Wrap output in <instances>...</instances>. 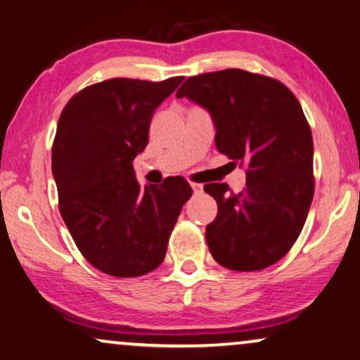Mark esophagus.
<instances>
[{"instance_id":"34e87169","label":"esophagus","mask_w":360,"mask_h":360,"mask_svg":"<svg viewBox=\"0 0 360 360\" xmlns=\"http://www.w3.org/2000/svg\"><path fill=\"white\" fill-rule=\"evenodd\" d=\"M191 188H193V191H194L195 194H198V193H200V191H202V186L198 184V183H191Z\"/></svg>"}]
</instances>
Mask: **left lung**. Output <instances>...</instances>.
<instances>
[{"label":"left lung","instance_id":"left-lung-1","mask_svg":"<svg viewBox=\"0 0 360 360\" xmlns=\"http://www.w3.org/2000/svg\"><path fill=\"white\" fill-rule=\"evenodd\" d=\"M212 117L215 146L247 167V188L205 184L217 217L205 227L215 262L255 271L283 258L303 230L314 194L313 135L291 90L270 77L227 69L189 77L176 94Z\"/></svg>","mask_w":360,"mask_h":360}]
</instances>
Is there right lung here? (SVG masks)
Returning <instances> with one entry per match:
<instances>
[{"instance_id":"obj_1","label":"right lung","mask_w":360,"mask_h":360,"mask_svg":"<svg viewBox=\"0 0 360 360\" xmlns=\"http://www.w3.org/2000/svg\"><path fill=\"white\" fill-rule=\"evenodd\" d=\"M183 80H103L80 90L60 113L52 146L60 215L82 255L107 275L141 276L160 266L193 195L184 177L141 188L133 169L153 113Z\"/></svg>"}]
</instances>
